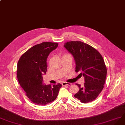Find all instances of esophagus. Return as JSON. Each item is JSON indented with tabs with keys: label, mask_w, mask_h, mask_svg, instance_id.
Masks as SVG:
<instances>
[{
	"label": "esophagus",
	"mask_w": 125,
	"mask_h": 125,
	"mask_svg": "<svg viewBox=\"0 0 125 125\" xmlns=\"http://www.w3.org/2000/svg\"><path fill=\"white\" fill-rule=\"evenodd\" d=\"M62 85L64 86V85H71L72 83H69V82H63L62 83Z\"/></svg>",
	"instance_id": "34e87169"
}]
</instances>
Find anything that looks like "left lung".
<instances>
[{
    "mask_svg": "<svg viewBox=\"0 0 125 125\" xmlns=\"http://www.w3.org/2000/svg\"><path fill=\"white\" fill-rule=\"evenodd\" d=\"M64 47L74 58L75 71L84 78L83 86L76 84L79 91L74 97L82 103L91 102L104 89L107 72L104 59L96 49L81 41L67 42Z\"/></svg>",
    "mask_w": 125,
    "mask_h": 125,
    "instance_id": "left-lung-1",
    "label": "left lung"
}]
</instances>
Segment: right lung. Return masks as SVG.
I'll return each mask as SVG.
<instances>
[{
    "instance_id": "add662e5",
    "label": "right lung",
    "mask_w": 125,
    "mask_h": 125,
    "mask_svg": "<svg viewBox=\"0 0 125 125\" xmlns=\"http://www.w3.org/2000/svg\"><path fill=\"white\" fill-rule=\"evenodd\" d=\"M58 46L57 43L48 42L37 44L23 54L18 62V82L28 97L38 105H45L53 101L62 86L60 83H43V75L47 70V58Z\"/></svg>"
}]
</instances>
